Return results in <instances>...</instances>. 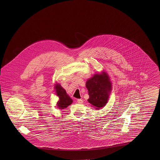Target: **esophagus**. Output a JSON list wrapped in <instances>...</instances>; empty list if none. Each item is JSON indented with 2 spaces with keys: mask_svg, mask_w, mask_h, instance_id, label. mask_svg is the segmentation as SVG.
<instances>
[{
  "mask_svg": "<svg viewBox=\"0 0 160 160\" xmlns=\"http://www.w3.org/2000/svg\"><path fill=\"white\" fill-rule=\"evenodd\" d=\"M77 102L79 103V104H82L83 103V101L81 99H78V100H77Z\"/></svg>",
  "mask_w": 160,
  "mask_h": 160,
  "instance_id": "34e87169",
  "label": "esophagus"
}]
</instances>
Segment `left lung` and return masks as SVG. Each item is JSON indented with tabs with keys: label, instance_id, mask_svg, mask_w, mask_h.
Instances as JSON below:
<instances>
[{
	"label": "left lung",
	"instance_id": "8db88e82",
	"mask_svg": "<svg viewBox=\"0 0 160 160\" xmlns=\"http://www.w3.org/2000/svg\"><path fill=\"white\" fill-rule=\"evenodd\" d=\"M86 86L89 95L88 102L95 109L104 107L109 100L112 89V82L108 74L104 72L99 74H95L87 81Z\"/></svg>",
	"mask_w": 160,
	"mask_h": 160
}]
</instances>
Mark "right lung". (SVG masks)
I'll return each mask as SVG.
<instances>
[{
    "instance_id": "right-lung-1",
    "label": "right lung",
    "mask_w": 160,
    "mask_h": 160,
    "mask_svg": "<svg viewBox=\"0 0 160 160\" xmlns=\"http://www.w3.org/2000/svg\"><path fill=\"white\" fill-rule=\"evenodd\" d=\"M56 92V95L59 97V101L57 102V107L59 109H63L68 107L72 103V99L66 93L64 88L62 87L60 84H55L54 86Z\"/></svg>"
}]
</instances>
